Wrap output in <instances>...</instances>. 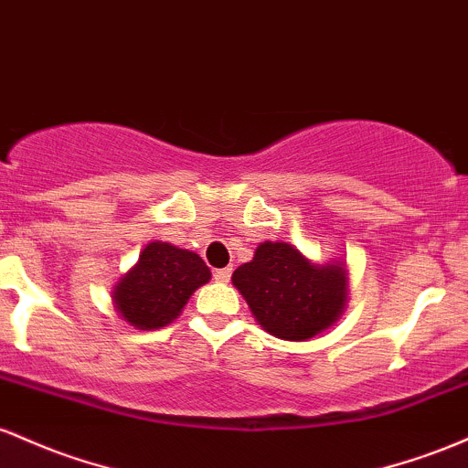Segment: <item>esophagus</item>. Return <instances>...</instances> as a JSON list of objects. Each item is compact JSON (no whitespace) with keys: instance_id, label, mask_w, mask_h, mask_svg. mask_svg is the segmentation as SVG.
Returning <instances> with one entry per match:
<instances>
[{"instance_id":"esophagus-1","label":"esophagus","mask_w":468,"mask_h":468,"mask_svg":"<svg viewBox=\"0 0 468 468\" xmlns=\"http://www.w3.org/2000/svg\"><path fill=\"white\" fill-rule=\"evenodd\" d=\"M232 278V267H223V270H214V281L228 282Z\"/></svg>"}]
</instances>
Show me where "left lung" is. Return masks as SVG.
Instances as JSON below:
<instances>
[{
	"label": "left lung",
	"mask_w": 468,
	"mask_h": 468,
	"mask_svg": "<svg viewBox=\"0 0 468 468\" xmlns=\"http://www.w3.org/2000/svg\"><path fill=\"white\" fill-rule=\"evenodd\" d=\"M232 282L256 323L282 340H309L332 327L347 303L343 262L316 265L290 243L265 240Z\"/></svg>",
	"instance_id": "left-lung-1"
}]
</instances>
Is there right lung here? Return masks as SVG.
Instances as JSON below:
<instances>
[{"instance_id":"right-lung-1","label":"right lung","mask_w":468,"mask_h":468,"mask_svg":"<svg viewBox=\"0 0 468 468\" xmlns=\"http://www.w3.org/2000/svg\"><path fill=\"white\" fill-rule=\"evenodd\" d=\"M209 278L212 274L201 256L154 240L145 245L139 262L114 285L112 301L133 327L152 332L178 318L192 293Z\"/></svg>"}]
</instances>
